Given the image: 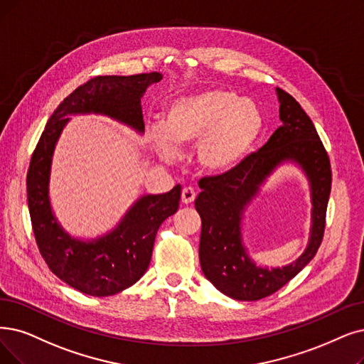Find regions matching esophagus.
<instances>
[{
	"mask_svg": "<svg viewBox=\"0 0 364 364\" xmlns=\"http://www.w3.org/2000/svg\"><path fill=\"white\" fill-rule=\"evenodd\" d=\"M196 197H197V193H196L194 188L185 186L182 190L181 198H182V203H185V205H190V203H193L196 200Z\"/></svg>",
	"mask_w": 364,
	"mask_h": 364,
	"instance_id": "esophagus-1",
	"label": "esophagus"
}]
</instances>
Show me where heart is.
I'll list each match as a JSON object with an SVG mask.
<instances>
[{
  "mask_svg": "<svg viewBox=\"0 0 364 364\" xmlns=\"http://www.w3.org/2000/svg\"><path fill=\"white\" fill-rule=\"evenodd\" d=\"M263 128V118L251 100L227 88H206L173 100L163 127L149 128V140L163 156L197 143L203 168L221 173L236 167Z\"/></svg>",
  "mask_w": 364,
  "mask_h": 364,
  "instance_id": "obj_1",
  "label": "heart"
}]
</instances>
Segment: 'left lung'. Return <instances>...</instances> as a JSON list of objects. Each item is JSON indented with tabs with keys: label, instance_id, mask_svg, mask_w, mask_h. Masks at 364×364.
<instances>
[{
	"label": "left lung",
	"instance_id": "1",
	"mask_svg": "<svg viewBox=\"0 0 364 364\" xmlns=\"http://www.w3.org/2000/svg\"><path fill=\"white\" fill-rule=\"evenodd\" d=\"M279 98L282 125L257 152L221 174L198 181L203 190L196 209L201 218L200 264L206 278L228 297L254 301L272 296L315 257L324 237L327 203L331 190L330 158L315 125L297 101L284 90ZM293 159L307 171L313 190V232L307 251L282 269H261L247 258L240 240L244 206L271 170Z\"/></svg>",
	"mask_w": 364,
	"mask_h": 364
}]
</instances>
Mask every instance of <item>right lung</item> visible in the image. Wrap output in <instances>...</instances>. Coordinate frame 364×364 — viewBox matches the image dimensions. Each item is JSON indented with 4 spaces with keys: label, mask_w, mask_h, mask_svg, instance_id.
I'll list each match as a JSON object with an SVG mask.
<instances>
[{
    "label": "right lung",
    "mask_w": 364,
    "mask_h": 364,
    "mask_svg": "<svg viewBox=\"0 0 364 364\" xmlns=\"http://www.w3.org/2000/svg\"><path fill=\"white\" fill-rule=\"evenodd\" d=\"M161 79L155 71L92 77L58 106L33 152L26 193L38 251L58 278L85 294H118L141 278L151 263L156 231L176 213L182 188L176 185L166 194L141 197L118 228L103 239L90 243L75 240L58 225L50 210L48 185L55 143L73 113L109 114L141 133L144 124L140 98L151 83Z\"/></svg>",
    "instance_id": "add662e5"
}]
</instances>
